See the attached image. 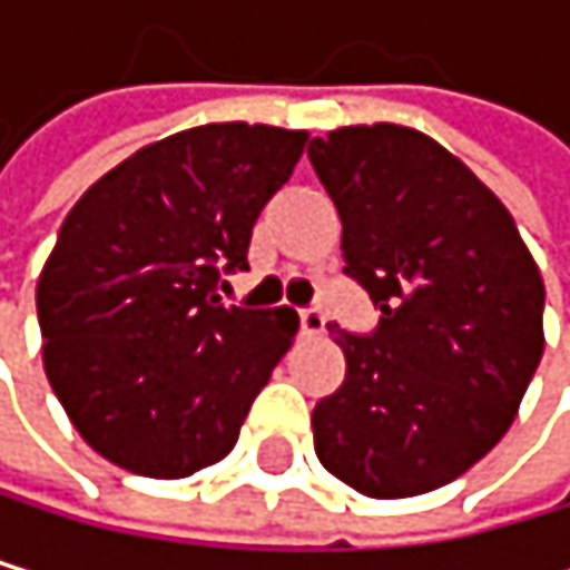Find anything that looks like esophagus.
Masks as SVG:
<instances>
[{
  "mask_svg": "<svg viewBox=\"0 0 570 570\" xmlns=\"http://www.w3.org/2000/svg\"><path fill=\"white\" fill-rule=\"evenodd\" d=\"M324 321H327V317H324L321 307H307V311H301V332L314 338V335L324 332Z\"/></svg>",
  "mask_w": 570,
  "mask_h": 570,
  "instance_id": "obj_1",
  "label": "esophagus"
}]
</instances>
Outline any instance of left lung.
I'll return each mask as SVG.
<instances>
[{
    "instance_id": "left-lung-1",
    "label": "left lung",
    "mask_w": 570,
    "mask_h": 570,
    "mask_svg": "<svg viewBox=\"0 0 570 570\" xmlns=\"http://www.w3.org/2000/svg\"><path fill=\"white\" fill-rule=\"evenodd\" d=\"M307 157L342 218L345 273L383 311L327 324L345 383L314 406L321 465L372 499L465 475L510 431L543 355V279L495 194L438 139L342 126Z\"/></svg>"
}]
</instances>
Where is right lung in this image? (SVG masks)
Wrapping results in <instances>:
<instances>
[{
	"label": "right lung",
	"mask_w": 570,
	"mask_h": 570,
	"mask_svg": "<svg viewBox=\"0 0 570 570\" xmlns=\"http://www.w3.org/2000/svg\"><path fill=\"white\" fill-rule=\"evenodd\" d=\"M307 132L208 122L136 149L68 212L37 279L47 380L112 465L187 479L235 448L287 355L291 307H225L259 212Z\"/></svg>",
	"instance_id": "obj_1"
}]
</instances>
